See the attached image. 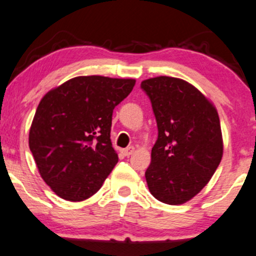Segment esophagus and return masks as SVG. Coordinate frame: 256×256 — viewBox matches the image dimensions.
<instances>
[{"instance_id": "1", "label": "esophagus", "mask_w": 256, "mask_h": 256, "mask_svg": "<svg viewBox=\"0 0 256 256\" xmlns=\"http://www.w3.org/2000/svg\"><path fill=\"white\" fill-rule=\"evenodd\" d=\"M134 146H128V148H126V149L122 150V154H124L125 156H130V155H132V154H134Z\"/></svg>"}]
</instances>
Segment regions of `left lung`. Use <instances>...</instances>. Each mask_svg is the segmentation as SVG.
Listing matches in <instances>:
<instances>
[{"mask_svg": "<svg viewBox=\"0 0 256 256\" xmlns=\"http://www.w3.org/2000/svg\"><path fill=\"white\" fill-rule=\"evenodd\" d=\"M140 87L158 128L146 172L148 187L164 204H184L208 184L223 156L217 110L184 80L158 76L144 80Z\"/></svg>", "mask_w": 256, "mask_h": 256, "instance_id": "1", "label": "left lung"}]
</instances>
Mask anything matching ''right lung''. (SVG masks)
<instances>
[{
  "label": "right lung",
  "instance_id": "obj_1",
  "mask_svg": "<svg viewBox=\"0 0 256 256\" xmlns=\"http://www.w3.org/2000/svg\"><path fill=\"white\" fill-rule=\"evenodd\" d=\"M136 80L78 76L40 100L28 144L40 176L69 202L90 198L118 162L110 142L113 110Z\"/></svg>",
  "mask_w": 256,
  "mask_h": 256
}]
</instances>
